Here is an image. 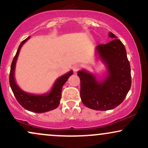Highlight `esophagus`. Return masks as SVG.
I'll use <instances>...</instances> for the list:
<instances>
[{
  "instance_id": "obj_1",
  "label": "esophagus",
  "mask_w": 148,
  "mask_h": 148,
  "mask_svg": "<svg viewBox=\"0 0 148 148\" xmlns=\"http://www.w3.org/2000/svg\"><path fill=\"white\" fill-rule=\"evenodd\" d=\"M80 67H81V65H80L79 64H76L75 65L73 66L72 69H73V71H74V72H78V70L80 69Z\"/></svg>"
}]
</instances>
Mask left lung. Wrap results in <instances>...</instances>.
Segmentation results:
<instances>
[{"mask_svg":"<svg viewBox=\"0 0 148 148\" xmlns=\"http://www.w3.org/2000/svg\"><path fill=\"white\" fill-rule=\"evenodd\" d=\"M113 40L106 45L97 46L95 56L106 67L101 79L83 69L78 72L81 81V99L88 108L107 111L116 108L126 97L132 84L130 64L125 46L111 32Z\"/></svg>","mask_w":148,"mask_h":148,"instance_id":"obj_1","label":"left lung"}]
</instances>
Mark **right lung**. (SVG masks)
<instances>
[{
  "instance_id": "1",
  "label": "right lung",
  "mask_w": 148,
  "mask_h": 148,
  "mask_svg": "<svg viewBox=\"0 0 148 148\" xmlns=\"http://www.w3.org/2000/svg\"><path fill=\"white\" fill-rule=\"evenodd\" d=\"M30 37H27L20 44L16 55L13 59L11 64V69H10V85L16 100L25 109L37 113H45V112L52 111L58 106L61 99V92H62V86L67 82L69 76L72 75L73 71L70 70L69 72L58 78L53 85L51 89L48 92L37 95L30 94V93L23 91L18 86L15 80V68H16V63L18 54H19L22 46L29 40Z\"/></svg>"
}]
</instances>
